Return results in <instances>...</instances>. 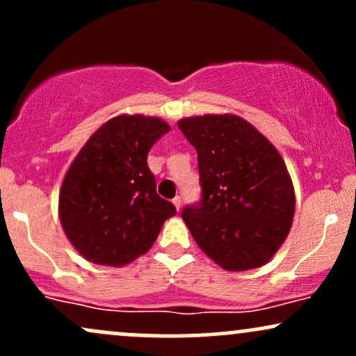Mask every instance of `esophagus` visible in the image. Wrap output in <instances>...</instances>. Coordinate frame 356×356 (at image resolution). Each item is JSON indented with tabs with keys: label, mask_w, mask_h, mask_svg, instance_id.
Segmentation results:
<instances>
[{
	"label": "esophagus",
	"mask_w": 356,
	"mask_h": 356,
	"mask_svg": "<svg viewBox=\"0 0 356 356\" xmlns=\"http://www.w3.org/2000/svg\"><path fill=\"white\" fill-rule=\"evenodd\" d=\"M181 197H179V195H175V197L172 199V204H174V206H175V209H177V211H181Z\"/></svg>",
	"instance_id": "34e87169"
}]
</instances>
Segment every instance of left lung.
I'll use <instances>...</instances> for the list:
<instances>
[{
	"mask_svg": "<svg viewBox=\"0 0 356 356\" xmlns=\"http://www.w3.org/2000/svg\"><path fill=\"white\" fill-rule=\"evenodd\" d=\"M197 150L202 199L182 211L197 246L227 271L266 264L295 216V189L276 147L232 113L181 118Z\"/></svg>",
	"mask_w": 356,
	"mask_h": 356,
	"instance_id": "obj_1",
	"label": "left lung"
}]
</instances>
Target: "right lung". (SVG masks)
<instances>
[{
  "label": "right lung",
  "instance_id": "obj_1",
  "mask_svg": "<svg viewBox=\"0 0 356 356\" xmlns=\"http://www.w3.org/2000/svg\"><path fill=\"white\" fill-rule=\"evenodd\" d=\"M169 130L162 118L124 113L105 122L72 162L60 189V222L90 263H132L175 214L147 165L150 147Z\"/></svg>",
  "mask_w": 356,
  "mask_h": 356
}]
</instances>
